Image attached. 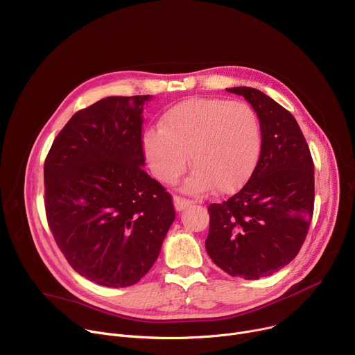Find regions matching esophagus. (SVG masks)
Listing matches in <instances>:
<instances>
[{
    "instance_id": "obj_1",
    "label": "esophagus",
    "mask_w": 355,
    "mask_h": 355,
    "mask_svg": "<svg viewBox=\"0 0 355 355\" xmlns=\"http://www.w3.org/2000/svg\"><path fill=\"white\" fill-rule=\"evenodd\" d=\"M191 204H192V200H189V199H185V198L178 196V195L174 196V207H175V209H177L178 212H180V211H184V209L188 208Z\"/></svg>"
}]
</instances>
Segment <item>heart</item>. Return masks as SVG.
Segmentation results:
<instances>
[{"instance_id":"obj_1","label":"heart","mask_w":355,"mask_h":355,"mask_svg":"<svg viewBox=\"0 0 355 355\" xmlns=\"http://www.w3.org/2000/svg\"><path fill=\"white\" fill-rule=\"evenodd\" d=\"M260 121L248 104L222 98H189L168 108L160 129L144 135V153L153 174L174 184L189 164L185 189L218 193L240 188L261 153Z\"/></svg>"}]
</instances>
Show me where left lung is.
<instances>
[{
    "instance_id": "8db88e82",
    "label": "left lung",
    "mask_w": 355,
    "mask_h": 355,
    "mask_svg": "<svg viewBox=\"0 0 355 355\" xmlns=\"http://www.w3.org/2000/svg\"><path fill=\"white\" fill-rule=\"evenodd\" d=\"M257 112L261 153L247 184L212 204L205 247L232 277L259 279L289 264L306 239L315 207L309 146L289 111L260 89L227 88Z\"/></svg>"
}]
</instances>
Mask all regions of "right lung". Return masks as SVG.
<instances>
[{
    "instance_id": "1",
    "label": "right lung",
    "mask_w": 355,
    "mask_h": 355,
    "mask_svg": "<svg viewBox=\"0 0 355 355\" xmlns=\"http://www.w3.org/2000/svg\"><path fill=\"white\" fill-rule=\"evenodd\" d=\"M150 98L108 96L80 110L44 160L47 225L73 270L103 286L139 282L175 219L171 195L141 167Z\"/></svg>"
}]
</instances>
